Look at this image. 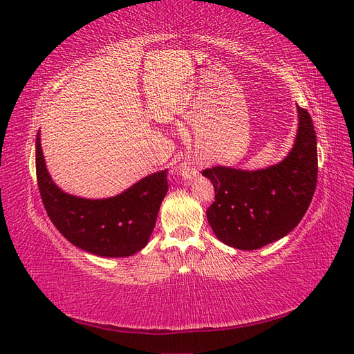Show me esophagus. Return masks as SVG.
Segmentation results:
<instances>
[{
	"label": "esophagus",
	"mask_w": 354,
	"mask_h": 354,
	"mask_svg": "<svg viewBox=\"0 0 354 354\" xmlns=\"http://www.w3.org/2000/svg\"><path fill=\"white\" fill-rule=\"evenodd\" d=\"M181 174H183L185 177H192L195 174V169L190 168L189 165H183V167H181Z\"/></svg>",
	"instance_id": "34e87169"
}]
</instances>
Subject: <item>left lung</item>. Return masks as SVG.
Returning a JSON list of instances; mask_svg holds the SVG:
<instances>
[{"instance_id": "8db88e82", "label": "left lung", "mask_w": 354, "mask_h": 354, "mask_svg": "<svg viewBox=\"0 0 354 354\" xmlns=\"http://www.w3.org/2000/svg\"><path fill=\"white\" fill-rule=\"evenodd\" d=\"M298 128L291 151L270 167L202 171L216 189L207 218L216 236L232 248L259 250L297 227L317 181V143L308 112L297 106Z\"/></svg>"}]
</instances>
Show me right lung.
I'll list each match as a JSON object with an SVG mask.
<instances>
[{
    "label": "right lung",
    "mask_w": 354,
    "mask_h": 354,
    "mask_svg": "<svg viewBox=\"0 0 354 354\" xmlns=\"http://www.w3.org/2000/svg\"><path fill=\"white\" fill-rule=\"evenodd\" d=\"M35 140L39 194L56 229L77 248L99 257H130L143 250L155 229L167 192V169L138 180L120 195L88 199L63 192L53 181L41 147Z\"/></svg>",
    "instance_id": "add662e5"
}]
</instances>
